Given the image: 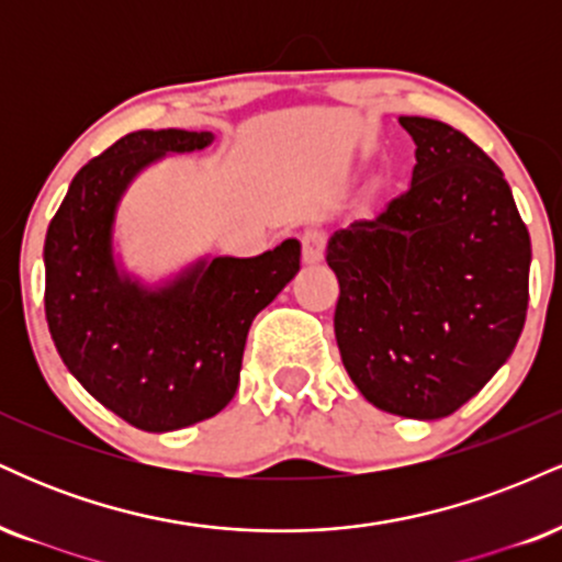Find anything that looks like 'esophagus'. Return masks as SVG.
I'll list each match as a JSON object with an SVG mask.
<instances>
[{
  "instance_id": "obj_1",
  "label": "esophagus",
  "mask_w": 562,
  "mask_h": 562,
  "mask_svg": "<svg viewBox=\"0 0 562 562\" xmlns=\"http://www.w3.org/2000/svg\"><path fill=\"white\" fill-rule=\"evenodd\" d=\"M301 243H303V261L319 263L325 259V232L317 227H308L301 235Z\"/></svg>"
}]
</instances>
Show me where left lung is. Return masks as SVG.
<instances>
[{
	"label": "left lung",
	"instance_id": "obj_1",
	"mask_svg": "<svg viewBox=\"0 0 562 562\" xmlns=\"http://www.w3.org/2000/svg\"><path fill=\"white\" fill-rule=\"evenodd\" d=\"M412 184L338 229L335 340L348 378L391 415L438 420L473 398L518 344L531 237L505 173L443 121L402 115Z\"/></svg>",
	"mask_w": 562,
	"mask_h": 562
}]
</instances>
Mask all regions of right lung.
Here are the masks:
<instances>
[{
  "label": "right lung",
  "mask_w": 562,
  "mask_h": 562,
  "mask_svg": "<svg viewBox=\"0 0 562 562\" xmlns=\"http://www.w3.org/2000/svg\"><path fill=\"white\" fill-rule=\"evenodd\" d=\"M211 132L142 128L76 173L44 240V312L57 353L102 406L164 434L209 420L235 396L250 322L301 269V243L254 259H200L156 290L121 274L113 222L132 179Z\"/></svg>",
  "instance_id": "obj_1"
}]
</instances>
